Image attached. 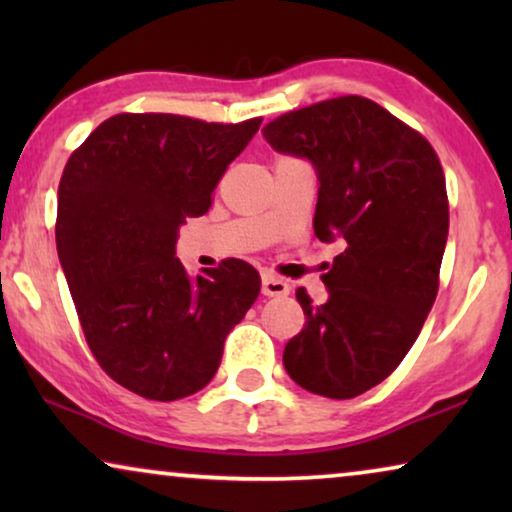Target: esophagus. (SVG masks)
Listing matches in <instances>:
<instances>
[{"label":"esophagus","mask_w":512,"mask_h":512,"mask_svg":"<svg viewBox=\"0 0 512 512\" xmlns=\"http://www.w3.org/2000/svg\"><path fill=\"white\" fill-rule=\"evenodd\" d=\"M261 293L268 298H282V296H289L291 286L289 282H284V279H279L275 275H263Z\"/></svg>","instance_id":"34e87169"}]
</instances>
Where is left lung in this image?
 I'll return each instance as SVG.
<instances>
[{"label": "left lung", "instance_id": "obj_1", "mask_svg": "<svg viewBox=\"0 0 512 512\" xmlns=\"http://www.w3.org/2000/svg\"><path fill=\"white\" fill-rule=\"evenodd\" d=\"M263 137L314 167V235L342 247L321 277L326 303L296 291L307 321L284 368L312 394L354 398L394 373L436 300L450 230L443 167L419 132L359 95L289 111Z\"/></svg>", "mask_w": 512, "mask_h": 512}]
</instances>
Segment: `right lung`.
<instances>
[{"label":"right lung","instance_id":"obj_1","mask_svg":"<svg viewBox=\"0 0 512 512\" xmlns=\"http://www.w3.org/2000/svg\"><path fill=\"white\" fill-rule=\"evenodd\" d=\"M174 114H118L67 160L55 244L88 347L111 380L151 401L207 387L226 335L261 291L249 263L186 275L177 235L202 216L258 132Z\"/></svg>","mask_w":512,"mask_h":512}]
</instances>
